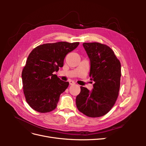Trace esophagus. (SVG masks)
<instances>
[{
  "instance_id": "1",
  "label": "esophagus",
  "mask_w": 146,
  "mask_h": 146,
  "mask_svg": "<svg viewBox=\"0 0 146 146\" xmlns=\"http://www.w3.org/2000/svg\"><path fill=\"white\" fill-rule=\"evenodd\" d=\"M69 82L70 85H74L75 84H76V83H75V82L74 81H72V80H70Z\"/></svg>"
}]
</instances>
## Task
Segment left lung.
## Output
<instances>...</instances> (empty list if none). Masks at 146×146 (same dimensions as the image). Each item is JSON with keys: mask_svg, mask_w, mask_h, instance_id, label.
I'll list each match as a JSON object with an SVG mask.
<instances>
[{"mask_svg": "<svg viewBox=\"0 0 146 146\" xmlns=\"http://www.w3.org/2000/svg\"><path fill=\"white\" fill-rule=\"evenodd\" d=\"M83 46L90 60V77L95 83L90 91L81 86L76 98L78 110L91 117L104 116L112 108L117 99L121 66L114 52L99 42H84Z\"/></svg>", "mask_w": 146, "mask_h": 146, "instance_id": "obj_1", "label": "left lung"}]
</instances>
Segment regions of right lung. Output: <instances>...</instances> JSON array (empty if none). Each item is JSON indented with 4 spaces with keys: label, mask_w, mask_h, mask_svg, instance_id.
Returning <instances> with one entry per match:
<instances>
[{
    "label": "right lung",
    "mask_w": 146,
    "mask_h": 146,
    "mask_svg": "<svg viewBox=\"0 0 146 146\" xmlns=\"http://www.w3.org/2000/svg\"><path fill=\"white\" fill-rule=\"evenodd\" d=\"M79 42L47 43L30 52L22 72L24 93L30 107L39 113L55 110L60 94L69 86L55 72L63 66L66 55L77 48Z\"/></svg>",
    "instance_id": "1"
}]
</instances>
